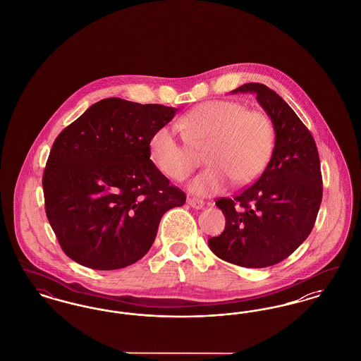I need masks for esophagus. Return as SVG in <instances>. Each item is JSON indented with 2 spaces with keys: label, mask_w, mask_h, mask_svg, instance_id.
<instances>
[{
  "label": "esophagus",
  "mask_w": 361,
  "mask_h": 361,
  "mask_svg": "<svg viewBox=\"0 0 361 361\" xmlns=\"http://www.w3.org/2000/svg\"><path fill=\"white\" fill-rule=\"evenodd\" d=\"M188 204L192 207V208H195V209H202L203 207H204V202L202 200V199H196V197H189L188 199Z\"/></svg>",
  "instance_id": "obj_1"
}]
</instances>
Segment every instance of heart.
Returning a JSON list of instances; mask_svg holds the SVG:
<instances>
[{"mask_svg": "<svg viewBox=\"0 0 361 361\" xmlns=\"http://www.w3.org/2000/svg\"><path fill=\"white\" fill-rule=\"evenodd\" d=\"M192 147H207L209 166L199 173L189 189L202 196L222 192L233 180L253 183L267 168L275 147V126L262 111L246 109L237 102L214 100L192 108L177 121ZM169 126H161L149 139V153L166 177L183 181L195 166V154Z\"/></svg>", "mask_w": 361, "mask_h": 361, "instance_id": "b5f03b06", "label": "heart"}]
</instances>
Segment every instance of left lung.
<instances>
[{
    "mask_svg": "<svg viewBox=\"0 0 361 361\" xmlns=\"http://www.w3.org/2000/svg\"><path fill=\"white\" fill-rule=\"evenodd\" d=\"M274 121V153L256 183L234 199L216 200L224 231L208 240L212 253L246 268L279 264L309 237L322 202V174L317 145L307 127L275 90L245 84Z\"/></svg>",
    "mask_w": 361,
    "mask_h": 361,
    "instance_id": "1",
    "label": "left lung"
}]
</instances>
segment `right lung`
Here are the masks:
<instances>
[{"instance_id":"add662e5","label":"right lung","mask_w":361,"mask_h":361,"mask_svg":"<svg viewBox=\"0 0 361 361\" xmlns=\"http://www.w3.org/2000/svg\"><path fill=\"white\" fill-rule=\"evenodd\" d=\"M177 108L104 99L52 145L46 215L62 250L99 271L126 268L152 247L162 215L187 197L150 159L149 139Z\"/></svg>"}]
</instances>
